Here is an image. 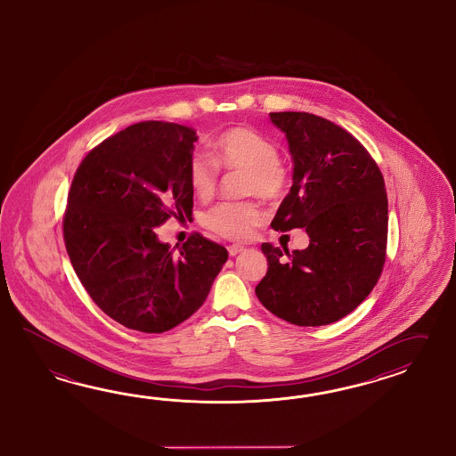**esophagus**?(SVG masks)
<instances>
[{"label": "esophagus", "instance_id": "obj_1", "mask_svg": "<svg viewBox=\"0 0 456 456\" xmlns=\"http://www.w3.org/2000/svg\"><path fill=\"white\" fill-rule=\"evenodd\" d=\"M246 247L240 246V244H231V246L227 247V250H229V256H237V254H240L242 250H244Z\"/></svg>", "mask_w": 456, "mask_h": 456}]
</instances>
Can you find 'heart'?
Instances as JSON below:
<instances>
[{"instance_id":"1","label":"heart","mask_w":456,"mask_h":456,"mask_svg":"<svg viewBox=\"0 0 456 456\" xmlns=\"http://www.w3.org/2000/svg\"><path fill=\"white\" fill-rule=\"evenodd\" d=\"M219 169L244 171V194L260 196L275 202L289 187V174L281 164V152L267 135L248 126H234L217 135L210 146V156L194 152L187 166L192 192L208 200L219 183ZM265 217L256 200L221 202L202 217L204 225L229 240H246Z\"/></svg>"}]
</instances>
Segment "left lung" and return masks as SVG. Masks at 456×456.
<instances>
[{"instance_id":"obj_1","label":"left lung","mask_w":456,"mask_h":456,"mask_svg":"<svg viewBox=\"0 0 456 456\" xmlns=\"http://www.w3.org/2000/svg\"><path fill=\"white\" fill-rule=\"evenodd\" d=\"M294 159V184L272 229H305L310 244L289 252L265 242L269 271L256 287L262 305L300 327L344 319L382 275L388 199L369 151L337 124L308 112H271Z\"/></svg>"}]
</instances>
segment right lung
I'll use <instances>...</instances> for the list:
<instances>
[{
  "mask_svg": "<svg viewBox=\"0 0 456 456\" xmlns=\"http://www.w3.org/2000/svg\"><path fill=\"white\" fill-rule=\"evenodd\" d=\"M196 141L192 127L142 121L91 149L74 174L64 246L93 302L131 330L167 332L187 321L229 257L199 232L173 252L154 229L192 214Z\"/></svg>",
  "mask_w": 456,
  "mask_h": 456,
  "instance_id": "right-lung-1",
  "label": "right lung"
}]
</instances>
